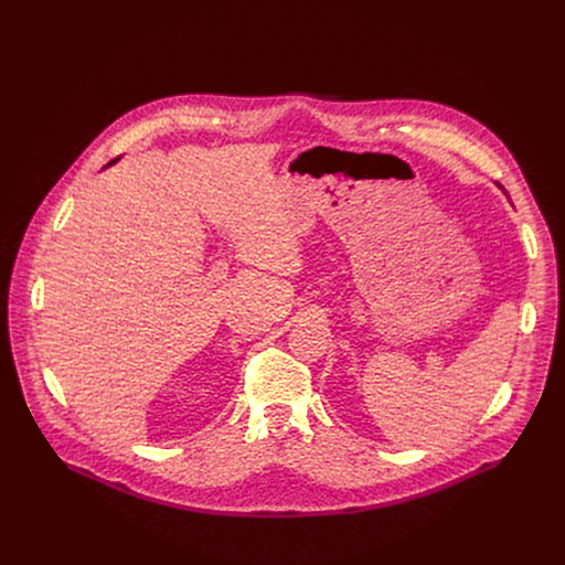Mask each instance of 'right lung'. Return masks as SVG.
<instances>
[{
  "label": "right lung",
  "mask_w": 565,
  "mask_h": 565,
  "mask_svg": "<svg viewBox=\"0 0 565 565\" xmlns=\"http://www.w3.org/2000/svg\"><path fill=\"white\" fill-rule=\"evenodd\" d=\"M117 161H119V159H114V161H111V163H107V166H105V168H109V166H114V163H117Z\"/></svg>",
  "instance_id": "1"
}]
</instances>
